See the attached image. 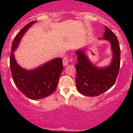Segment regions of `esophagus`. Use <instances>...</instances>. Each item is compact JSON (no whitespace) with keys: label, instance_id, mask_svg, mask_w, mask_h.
Instances as JSON below:
<instances>
[{"label":"esophagus","instance_id":"34e87169","mask_svg":"<svg viewBox=\"0 0 133 133\" xmlns=\"http://www.w3.org/2000/svg\"><path fill=\"white\" fill-rule=\"evenodd\" d=\"M74 59L73 58H68V57H64L63 59V61H62V63H63L64 65H68L69 62H74Z\"/></svg>","mask_w":133,"mask_h":133}]
</instances>
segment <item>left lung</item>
<instances>
[{
  "mask_svg": "<svg viewBox=\"0 0 133 133\" xmlns=\"http://www.w3.org/2000/svg\"><path fill=\"white\" fill-rule=\"evenodd\" d=\"M104 39L111 42L113 57L110 65L97 68L89 61L82 51H77L76 69V87L82 94L94 97L103 94L115 83L120 68V47L116 36L110 29L105 26Z\"/></svg>",
  "mask_w": 133,
  "mask_h": 133,
  "instance_id": "1",
  "label": "left lung"
}]
</instances>
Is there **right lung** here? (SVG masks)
Listing matches in <instances>:
<instances>
[{
  "label": "right lung",
  "mask_w": 133,
  "mask_h": 133,
  "mask_svg": "<svg viewBox=\"0 0 133 133\" xmlns=\"http://www.w3.org/2000/svg\"><path fill=\"white\" fill-rule=\"evenodd\" d=\"M35 22L32 21L25 25L14 39L10 56V68L14 82L21 92L31 99H40L48 97L56 91L63 65L62 58L53 59L32 71L21 68L17 64L14 51L23 34Z\"/></svg>",
  "instance_id": "add662e5"
}]
</instances>
